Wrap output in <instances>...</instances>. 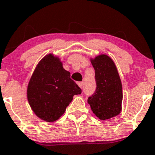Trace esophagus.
<instances>
[{
    "label": "esophagus",
    "mask_w": 155,
    "mask_h": 155,
    "mask_svg": "<svg viewBox=\"0 0 155 155\" xmlns=\"http://www.w3.org/2000/svg\"><path fill=\"white\" fill-rule=\"evenodd\" d=\"M78 86H79V87H81V88H82L83 85H84V82H78Z\"/></svg>",
    "instance_id": "1"
}]
</instances>
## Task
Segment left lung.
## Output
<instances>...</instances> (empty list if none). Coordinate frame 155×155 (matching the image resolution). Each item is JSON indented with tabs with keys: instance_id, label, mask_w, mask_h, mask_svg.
<instances>
[{
	"instance_id": "left-lung-1",
	"label": "left lung",
	"mask_w": 155,
	"mask_h": 155,
	"mask_svg": "<svg viewBox=\"0 0 155 155\" xmlns=\"http://www.w3.org/2000/svg\"><path fill=\"white\" fill-rule=\"evenodd\" d=\"M95 69L96 88L88 98L92 112L101 120L119 115L122 110V86L115 63L102 54L91 60Z\"/></svg>"
}]
</instances>
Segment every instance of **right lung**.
Masks as SVG:
<instances>
[{"label": "right lung", "mask_w": 155, "mask_h": 155, "mask_svg": "<svg viewBox=\"0 0 155 155\" xmlns=\"http://www.w3.org/2000/svg\"><path fill=\"white\" fill-rule=\"evenodd\" d=\"M81 89L63 68L59 58L48 54L42 59L28 87V99L35 114L46 122L57 120L66 111L73 96Z\"/></svg>", "instance_id": "1"}]
</instances>
